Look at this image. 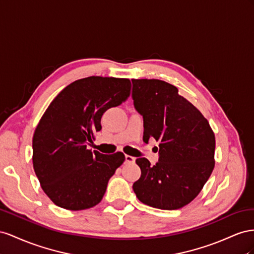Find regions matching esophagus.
Wrapping results in <instances>:
<instances>
[{
  "mask_svg": "<svg viewBox=\"0 0 254 254\" xmlns=\"http://www.w3.org/2000/svg\"><path fill=\"white\" fill-rule=\"evenodd\" d=\"M126 162L127 163H134L135 162V157L131 155H126Z\"/></svg>",
  "mask_w": 254,
  "mask_h": 254,
  "instance_id": "esophagus-1",
  "label": "esophagus"
}]
</instances>
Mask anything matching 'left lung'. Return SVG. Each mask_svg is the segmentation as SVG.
<instances>
[{"label": "left lung", "instance_id": "8db88e82", "mask_svg": "<svg viewBox=\"0 0 254 254\" xmlns=\"http://www.w3.org/2000/svg\"><path fill=\"white\" fill-rule=\"evenodd\" d=\"M134 106L143 118V141H159V161L136 159L141 176L133 184L142 203L178 209L197 197L215 166V135L204 116L161 79H132Z\"/></svg>", "mask_w": 254, "mask_h": 254}]
</instances>
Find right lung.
<instances>
[{
	"mask_svg": "<svg viewBox=\"0 0 254 254\" xmlns=\"http://www.w3.org/2000/svg\"><path fill=\"white\" fill-rule=\"evenodd\" d=\"M129 91L128 78H81L64 88L43 114L33 136V167L57 206L81 211L102 200L126 156L91 152L87 144L102 128V115L125 102Z\"/></svg>",
	"mask_w": 254,
	"mask_h": 254,
	"instance_id": "add662e5",
	"label": "right lung"
}]
</instances>
